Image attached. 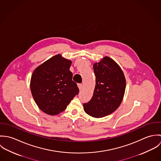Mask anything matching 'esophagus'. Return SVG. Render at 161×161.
<instances>
[{"label": "esophagus", "instance_id": "34e87169", "mask_svg": "<svg viewBox=\"0 0 161 161\" xmlns=\"http://www.w3.org/2000/svg\"><path fill=\"white\" fill-rule=\"evenodd\" d=\"M77 86H78V87H79V90H81L82 89V84H78Z\"/></svg>", "mask_w": 161, "mask_h": 161}]
</instances>
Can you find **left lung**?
Here are the masks:
<instances>
[{"mask_svg":"<svg viewBox=\"0 0 161 161\" xmlns=\"http://www.w3.org/2000/svg\"><path fill=\"white\" fill-rule=\"evenodd\" d=\"M93 67L95 87L91 100L84 103V109L88 115L102 118L112 114L120 105L126 80L120 67L107 56Z\"/></svg>","mask_w":161,"mask_h":161,"instance_id":"left-lung-1","label":"left lung"}]
</instances>
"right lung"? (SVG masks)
<instances>
[{
  "label": "right lung",
  "mask_w": 161,
  "mask_h": 161,
  "mask_svg": "<svg viewBox=\"0 0 161 161\" xmlns=\"http://www.w3.org/2000/svg\"><path fill=\"white\" fill-rule=\"evenodd\" d=\"M71 61L56 55L33 72L30 82L33 97L41 110L48 115L63 112L78 95L79 88L69 70Z\"/></svg>",
  "instance_id": "right-lung-1"
}]
</instances>
